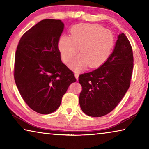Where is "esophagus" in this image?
I'll return each instance as SVG.
<instances>
[{
  "label": "esophagus",
  "mask_w": 149,
  "mask_h": 149,
  "mask_svg": "<svg viewBox=\"0 0 149 149\" xmlns=\"http://www.w3.org/2000/svg\"><path fill=\"white\" fill-rule=\"evenodd\" d=\"M74 75H75V78H76V79L78 80V79H79V74H78L77 72H75L74 73Z\"/></svg>",
  "instance_id": "esophagus-1"
}]
</instances>
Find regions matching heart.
<instances>
[{"label":"heart","mask_w":149,"mask_h":149,"mask_svg":"<svg viewBox=\"0 0 149 149\" xmlns=\"http://www.w3.org/2000/svg\"><path fill=\"white\" fill-rule=\"evenodd\" d=\"M71 37L63 35L58 42L60 56L68 63L79 51L81 54L73 60L70 67L79 70L85 66L97 68L106 62L114 44V38L109 29L94 24H79L72 28Z\"/></svg>","instance_id":"1"}]
</instances>
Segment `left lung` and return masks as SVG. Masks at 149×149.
I'll return each instance as SVG.
<instances>
[{"instance_id": "1", "label": "left lung", "mask_w": 149, "mask_h": 149, "mask_svg": "<svg viewBox=\"0 0 149 149\" xmlns=\"http://www.w3.org/2000/svg\"><path fill=\"white\" fill-rule=\"evenodd\" d=\"M133 68L132 48L122 33L104 64L79 75L82 86L79 104L83 112L89 116L101 117L114 110L129 89Z\"/></svg>"}]
</instances>
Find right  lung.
Returning <instances> with one entry per match:
<instances>
[{
  "mask_svg": "<svg viewBox=\"0 0 149 149\" xmlns=\"http://www.w3.org/2000/svg\"><path fill=\"white\" fill-rule=\"evenodd\" d=\"M64 28L61 20L43 19L25 33L17 47L15 82L24 101L39 114L56 110L70 85L76 81L58 48Z\"/></svg>",
  "mask_w": 149,
  "mask_h": 149,
  "instance_id": "obj_1",
  "label": "right lung"
}]
</instances>
